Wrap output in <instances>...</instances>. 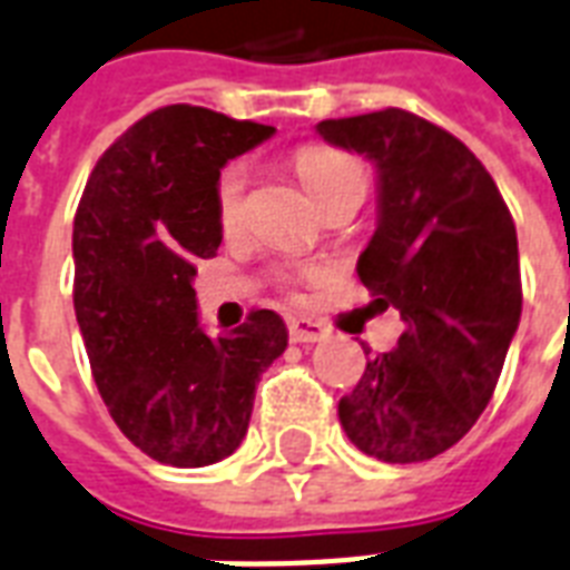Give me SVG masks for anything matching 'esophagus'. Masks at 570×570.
<instances>
[{
  "mask_svg": "<svg viewBox=\"0 0 570 570\" xmlns=\"http://www.w3.org/2000/svg\"><path fill=\"white\" fill-rule=\"evenodd\" d=\"M289 341L293 343H316L325 337V325L314 323V320H304V316H293L289 323Z\"/></svg>",
  "mask_w": 570,
  "mask_h": 570,
  "instance_id": "34e87169",
  "label": "esophagus"
}]
</instances>
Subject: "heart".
Instances as JSON below:
<instances>
[{"instance_id":"obj_1","label":"heart","mask_w":570,"mask_h":570,"mask_svg":"<svg viewBox=\"0 0 570 570\" xmlns=\"http://www.w3.org/2000/svg\"><path fill=\"white\" fill-rule=\"evenodd\" d=\"M293 167L298 173V179L304 181L307 194L320 203V208L325 203L341 197H358L364 199V190H367V169L355 155L343 149H332V146H302L295 151ZM247 181H250V169L247 164L236 160L229 164L220 173L215 190L217 203V220H220V229L224 233H236L242 227V217H245V194ZM304 272H286L284 281H295L302 277Z\"/></svg>"}]
</instances>
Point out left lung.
<instances>
[{
	"instance_id": "left-lung-1",
	"label": "left lung",
	"mask_w": 570,
	"mask_h": 570,
	"mask_svg": "<svg viewBox=\"0 0 570 570\" xmlns=\"http://www.w3.org/2000/svg\"><path fill=\"white\" fill-rule=\"evenodd\" d=\"M316 134L376 167V233L355 272L406 323L337 415L367 458L421 463L463 440L493 397L523 311L514 220L484 164L415 112L325 119Z\"/></svg>"
}]
</instances>
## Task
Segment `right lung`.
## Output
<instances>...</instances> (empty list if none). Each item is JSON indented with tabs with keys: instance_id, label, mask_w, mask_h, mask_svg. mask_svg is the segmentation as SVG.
Instances as JSON below:
<instances>
[{
	"instance_id": "add662e5",
	"label": "right lung",
	"mask_w": 570,
	"mask_h": 570,
	"mask_svg": "<svg viewBox=\"0 0 570 570\" xmlns=\"http://www.w3.org/2000/svg\"><path fill=\"white\" fill-rule=\"evenodd\" d=\"M272 134L206 107H160L104 151L73 215V311L95 385L121 433L167 466L229 458L256 382L286 350L275 311L208 337L194 293V263L224 238L220 167Z\"/></svg>"
}]
</instances>
